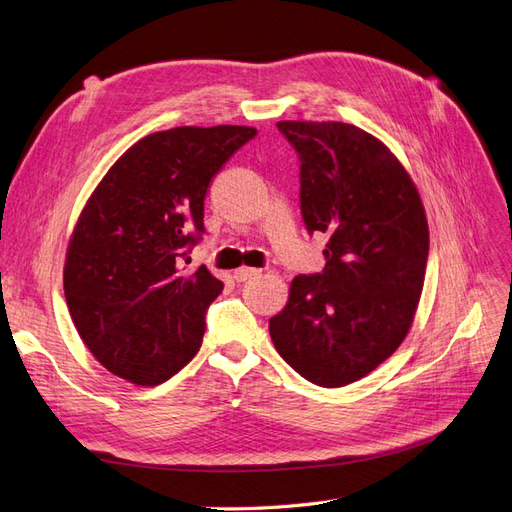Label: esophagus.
<instances>
[{
	"label": "esophagus",
	"mask_w": 512,
	"mask_h": 512,
	"mask_svg": "<svg viewBox=\"0 0 512 512\" xmlns=\"http://www.w3.org/2000/svg\"><path fill=\"white\" fill-rule=\"evenodd\" d=\"M262 271L260 269H252V267H241L235 271V280L237 282H247V280H254Z\"/></svg>",
	"instance_id": "34e87169"
}]
</instances>
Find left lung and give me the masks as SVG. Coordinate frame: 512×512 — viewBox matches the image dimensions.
I'll return each mask as SVG.
<instances>
[{
    "instance_id": "8db88e82",
    "label": "left lung",
    "mask_w": 512,
    "mask_h": 512,
    "mask_svg": "<svg viewBox=\"0 0 512 512\" xmlns=\"http://www.w3.org/2000/svg\"><path fill=\"white\" fill-rule=\"evenodd\" d=\"M301 162V213L329 237L322 273L297 275L269 333L305 380H361L404 342L421 299L429 228L416 185L376 136L342 121H277Z\"/></svg>"
}]
</instances>
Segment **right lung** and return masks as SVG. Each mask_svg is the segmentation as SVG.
I'll return each mask as SVG.
<instances>
[{
    "label": "right lung",
    "mask_w": 512,
    "mask_h": 512,
    "mask_svg": "<svg viewBox=\"0 0 512 512\" xmlns=\"http://www.w3.org/2000/svg\"><path fill=\"white\" fill-rule=\"evenodd\" d=\"M256 136L247 126L153 132L108 168L68 243L64 292L76 331L111 374L156 386L203 344L224 284L179 269L205 232V196L224 162Z\"/></svg>",
    "instance_id": "1"
}]
</instances>
